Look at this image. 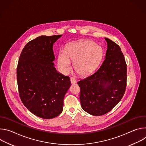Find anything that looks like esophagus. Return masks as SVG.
Returning <instances> with one entry per match:
<instances>
[{
	"label": "esophagus",
	"instance_id": "esophagus-1",
	"mask_svg": "<svg viewBox=\"0 0 146 146\" xmlns=\"http://www.w3.org/2000/svg\"><path fill=\"white\" fill-rule=\"evenodd\" d=\"M70 81H71L72 84H75V83L77 82V81H76V80L75 79V78H74V77H72L70 78Z\"/></svg>",
	"mask_w": 146,
	"mask_h": 146
}]
</instances>
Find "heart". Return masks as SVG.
<instances>
[{
    "instance_id": "obj_1",
    "label": "heart",
    "mask_w": 146,
    "mask_h": 146,
    "mask_svg": "<svg viewBox=\"0 0 146 146\" xmlns=\"http://www.w3.org/2000/svg\"><path fill=\"white\" fill-rule=\"evenodd\" d=\"M102 52L99 47L90 40L81 41L68 46L65 51H60L58 64L60 72L68 73L71 69V62H74L76 72L85 75L91 73L97 66Z\"/></svg>"
}]
</instances>
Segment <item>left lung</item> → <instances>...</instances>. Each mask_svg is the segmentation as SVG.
I'll use <instances>...</instances> for the list:
<instances>
[{
	"label": "left lung",
	"instance_id": "8db88e82",
	"mask_svg": "<svg viewBox=\"0 0 146 146\" xmlns=\"http://www.w3.org/2000/svg\"><path fill=\"white\" fill-rule=\"evenodd\" d=\"M105 40V59L92 74L77 82L82 109L96 116L111 111L123 97L127 86V66L121 49L110 39Z\"/></svg>",
	"mask_w": 146,
	"mask_h": 146
}]
</instances>
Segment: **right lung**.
<instances>
[{"label":"right lung","mask_w":146,"mask_h":146,"mask_svg":"<svg viewBox=\"0 0 146 146\" xmlns=\"http://www.w3.org/2000/svg\"><path fill=\"white\" fill-rule=\"evenodd\" d=\"M62 35L41 36L28 42L18 62L17 79L19 97L35 115L51 119L63 110L65 95L70 87L68 76L54 66L53 44Z\"/></svg>","instance_id":"1"}]
</instances>
